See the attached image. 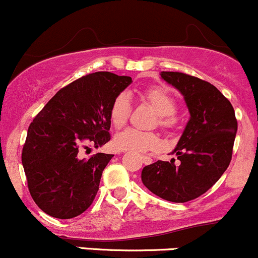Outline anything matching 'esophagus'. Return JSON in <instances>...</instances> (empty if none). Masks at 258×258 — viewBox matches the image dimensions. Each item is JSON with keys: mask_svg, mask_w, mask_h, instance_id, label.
<instances>
[{"mask_svg": "<svg viewBox=\"0 0 258 258\" xmlns=\"http://www.w3.org/2000/svg\"><path fill=\"white\" fill-rule=\"evenodd\" d=\"M142 161H143V164H146V165H148V164H152V159L149 157H147V155H143L142 157Z\"/></svg>", "mask_w": 258, "mask_h": 258, "instance_id": "esophagus-1", "label": "esophagus"}]
</instances>
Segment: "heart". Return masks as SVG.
<instances>
[{"label": "heart", "instance_id": "b5f03b06", "mask_svg": "<svg viewBox=\"0 0 258 258\" xmlns=\"http://www.w3.org/2000/svg\"><path fill=\"white\" fill-rule=\"evenodd\" d=\"M142 98L158 114V124L163 128H171L175 124L174 114L176 101L169 92L163 88H151L143 92ZM131 114V101L126 94L117 95L112 100L109 110V117L115 128H121L128 121ZM160 140L153 132H142L135 128H127L115 136L114 147L121 152L143 153L158 148Z\"/></svg>", "mask_w": 258, "mask_h": 258}]
</instances>
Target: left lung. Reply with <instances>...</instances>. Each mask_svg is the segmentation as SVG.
I'll list each match as a JSON object with an SVG mask.
<instances>
[{
	"label": "left lung",
	"instance_id": "1",
	"mask_svg": "<svg viewBox=\"0 0 258 258\" xmlns=\"http://www.w3.org/2000/svg\"><path fill=\"white\" fill-rule=\"evenodd\" d=\"M183 97L189 120L171 154L142 170L143 185L163 200L183 203L207 192L228 169L237 121L234 107L213 84L181 72H160Z\"/></svg>",
	"mask_w": 258,
	"mask_h": 258
}]
</instances>
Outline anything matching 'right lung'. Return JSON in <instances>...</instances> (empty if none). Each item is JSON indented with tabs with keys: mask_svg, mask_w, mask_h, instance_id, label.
<instances>
[{
	"mask_svg": "<svg viewBox=\"0 0 258 258\" xmlns=\"http://www.w3.org/2000/svg\"><path fill=\"white\" fill-rule=\"evenodd\" d=\"M131 83L127 76L90 73L58 90L30 123L22 164L34 202L46 214L71 219L93 203L114 155L81 159L78 152L87 141L95 148L109 142L110 105Z\"/></svg>",
	"mask_w": 258,
	"mask_h": 258,
	"instance_id": "add662e5",
	"label": "right lung"
}]
</instances>
